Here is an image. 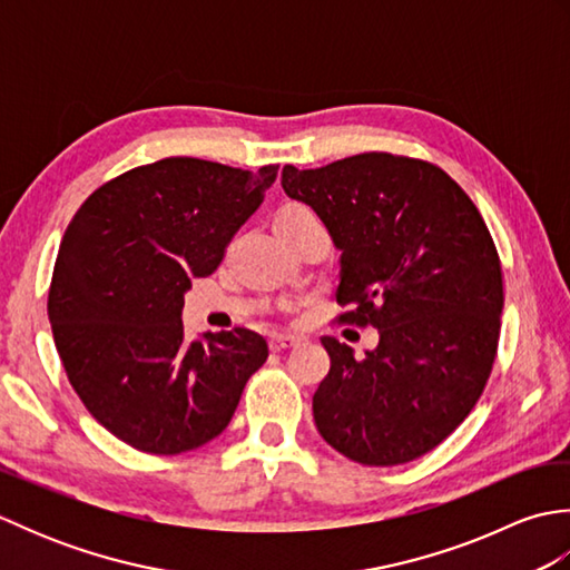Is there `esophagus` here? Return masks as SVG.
<instances>
[{"label": "esophagus", "mask_w": 570, "mask_h": 570, "mask_svg": "<svg viewBox=\"0 0 570 570\" xmlns=\"http://www.w3.org/2000/svg\"><path fill=\"white\" fill-rule=\"evenodd\" d=\"M301 343L298 335H286V333H274L269 337V347L274 350V353H282V350H288V347H296Z\"/></svg>", "instance_id": "34e87169"}]
</instances>
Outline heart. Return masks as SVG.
Returning <instances> with one entry per match:
<instances>
[{"mask_svg":"<svg viewBox=\"0 0 570 570\" xmlns=\"http://www.w3.org/2000/svg\"><path fill=\"white\" fill-rule=\"evenodd\" d=\"M296 213H311L306 205H298V203H292V205H284L282 213L278 215H296Z\"/></svg>","mask_w":570,"mask_h":570,"instance_id":"b5f03b06","label":"heart"}]
</instances>
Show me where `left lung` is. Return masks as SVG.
Masks as SVG:
<instances>
[{
  "instance_id": "obj_1",
  "label": "left lung",
  "mask_w": 570,
  "mask_h": 570,
  "mask_svg": "<svg viewBox=\"0 0 570 570\" xmlns=\"http://www.w3.org/2000/svg\"><path fill=\"white\" fill-rule=\"evenodd\" d=\"M288 198L311 205L341 249V323L380 343L321 337L331 372L313 394L316 429L362 465L433 451L475 406L500 341L502 266L475 203L429 161L384 151L321 168L284 166Z\"/></svg>"
}]
</instances>
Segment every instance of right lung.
Segmentation results:
<instances>
[{
  "mask_svg": "<svg viewBox=\"0 0 570 570\" xmlns=\"http://www.w3.org/2000/svg\"><path fill=\"white\" fill-rule=\"evenodd\" d=\"M259 171L171 156L107 180L58 247L48 321L72 390L119 441L176 455L220 435L269 347L254 331L186 343L190 278L208 276L259 208Z\"/></svg>",
  "mask_w": 570,
  "mask_h": 570,
  "instance_id": "right-lung-1",
  "label": "right lung"
}]
</instances>
